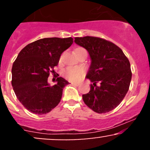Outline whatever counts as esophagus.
I'll return each mask as SVG.
<instances>
[{
    "label": "esophagus",
    "mask_w": 150,
    "mask_h": 150,
    "mask_svg": "<svg viewBox=\"0 0 150 150\" xmlns=\"http://www.w3.org/2000/svg\"><path fill=\"white\" fill-rule=\"evenodd\" d=\"M72 85H75V86H77H77L80 85V84H79V83H72Z\"/></svg>",
    "instance_id": "34e87169"
}]
</instances>
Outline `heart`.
<instances>
[{"mask_svg":"<svg viewBox=\"0 0 150 150\" xmlns=\"http://www.w3.org/2000/svg\"><path fill=\"white\" fill-rule=\"evenodd\" d=\"M83 49H85L79 47L75 49V51ZM85 74V70L82 68H81V67H68V68H65L63 72V76L65 78L68 79V80L73 81V82L80 81L84 77Z\"/></svg>","mask_w":150,"mask_h":150,"instance_id":"1","label":"heart"}]
</instances>
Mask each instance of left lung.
I'll return each mask as SVG.
<instances>
[{"label": "left lung", "mask_w": 150, "mask_h": 150, "mask_svg": "<svg viewBox=\"0 0 150 150\" xmlns=\"http://www.w3.org/2000/svg\"><path fill=\"white\" fill-rule=\"evenodd\" d=\"M75 42L87 50L92 60L86 77L94 83L82 95L84 102L98 113L111 111L129 89L132 77L129 60L118 46L102 38L75 37Z\"/></svg>", "instance_id": "obj_1"}]
</instances>
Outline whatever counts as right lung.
I'll return each instance as SVG.
<instances>
[{"instance_id":"obj_1","label":"right lung","mask_w":150,"mask_h":150,"mask_svg":"<svg viewBox=\"0 0 150 150\" xmlns=\"http://www.w3.org/2000/svg\"><path fill=\"white\" fill-rule=\"evenodd\" d=\"M73 42L72 37L41 39L19 53L12 68V86L17 98L30 112L46 114L61 100L63 87L69 82L63 77L56 85L48 83L50 73L57 66L61 53Z\"/></svg>"}]
</instances>
